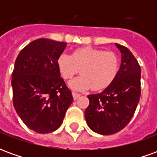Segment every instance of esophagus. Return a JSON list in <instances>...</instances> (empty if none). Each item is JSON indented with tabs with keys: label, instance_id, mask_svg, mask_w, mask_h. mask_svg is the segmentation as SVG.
Returning a JSON list of instances; mask_svg holds the SVG:
<instances>
[{
	"label": "esophagus",
	"instance_id": "1",
	"mask_svg": "<svg viewBox=\"0 0 157 157\" xmlns=\"http://www.w3.org/2000/svg\"><path fill=\"white\" fill-rule=\"evenodd\" d=\"M72 96H73V98H74V100H76V99L78 98L79 97L81 96V94H80V93H77V92H72Z\"/></svg>",
	"mask_w": 157,
	"mask_h": 157
}]
</instances>
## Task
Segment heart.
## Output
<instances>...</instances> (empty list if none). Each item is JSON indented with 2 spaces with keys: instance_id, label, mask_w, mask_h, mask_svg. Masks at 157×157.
I'll return each mask as SVG.
<instances>
[{
  "instance_id": "obj_1",
  "label": "heart",
  "mask_w": 157,
  "mask_h": 157,
  "mask_svg": "<svg viewBox=\"0 0 157 157\" xmlns=\"http://www.w3.org/2000/svg\"><path fill=\"white\" fill-rule=\"evenodd\" d=\"M57 65L65 79L71 78L81 69L82 75L73 79L68 86L74 90H102L109 86L118 70V59L113 52L85 47L75 49L72 55L61 54Z\"/></svg>"
}]
</instances>
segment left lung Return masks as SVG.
Segmentation results:
<instances>
[{
	"instance_id": "left-lung-1",
	"label": "left lung",
	"mask_w": 157,
	"mask_h": 157,
	"mask_svg": "<svg viewBox=\"0 0 157 157\" xmlns=\"http://www.w3.org/2000/svg\"><path fill=\"white\" fill-rule=\"evenodd\" d=\"M115 46L121 54L115 78L102 92L87 96L86 121L89 128L99 135H113L124 128L140 98V66L128 48L118 44Z\"/></svg>"
}]
</instances>
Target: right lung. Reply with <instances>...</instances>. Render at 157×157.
Segmentation results:
<instances>
[{
    "label": "right lung",
    "mask_w": 157,
    "mask_h": 157,
    "mask_svg": "<svg viewBox=\"0 0 157 157\" xmlns=\"http://www.w3.org/2000/svg\"><path fill=\"white\" fill-rule=\"evenodd\" d=\"M66 43L39 39L22 48L12 75L13 105L22 122L39 134L56 130L73 101L57 65Z\"/></svg>",
    "instance_id": "add662e5"
}]
</instances>
